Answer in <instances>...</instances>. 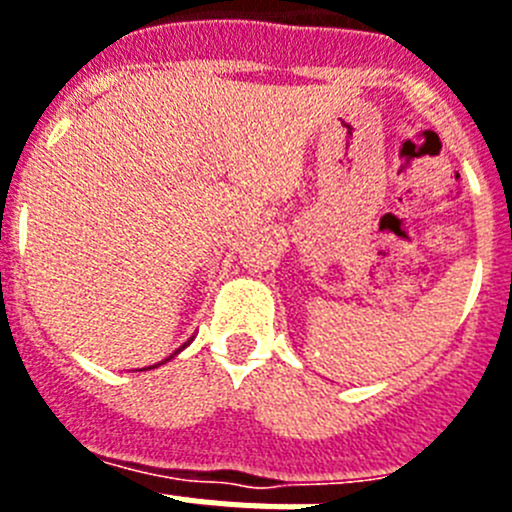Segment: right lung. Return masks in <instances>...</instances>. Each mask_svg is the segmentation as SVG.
Here are the masks:
<instances>
[{
	"label": "right lung",
	"instance_id": "1",
	"mask_svg": "<svg viewBox=\"0 0 512 512\" xmlns=\"http://www.w3.org/2000/svg\"><path fill=\"white\" fill-rule=\"evenodd\" d=\"M187 343H189V341H187ZM187 343H184V346H187ZM184 346H179V348H176V351H174V354H171V356H169V359H174V356H176V354H179V351H182V348H184ZM169 359H164V361H169ZM164 361H161V364H164Z\"/></svg>",
	"mask_w": 512,
	"mask_h": 512
}]
</instances>
